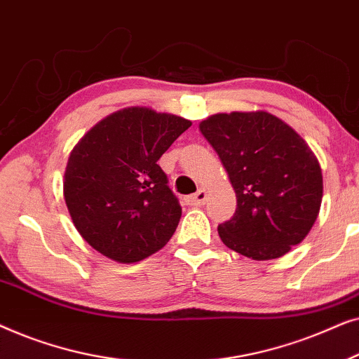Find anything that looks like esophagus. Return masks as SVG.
Here are the masks:
<instances>
[{"mask_svg": "<svg viewBox=\"0 0 359 359\" xmlns=\"http://www.w3.org/2000/svg\"><path fill=\"white\" fill-rule=\"evenodd\" d=\"M205 199H208V191L199 189L196 194L188 196V198H186V204H189V205H203L205 203Z\"/></svg>", "mask_w": 359, "mask_h": 359, "instance_id": "obj_1", "label": "esophagus"}]
</instances>
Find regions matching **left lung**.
Returning a JSON list of instances; mask_svg holds the SVG:
<instances>
[{
  "instance_id": "left-lung-1",
  "label": "left lung",
  "mask_w": 359,
  "mask_h": 359,
  "mask_svg": "<svg viewBox=\"0 0 359 359\" xmlns=\"http://www.w3.org/2000/svg\"><path fill=\"white\" fill-rule=\"evenodd\" d=\"M237 194L219 225L230 250L252 259L286 255L311 232L322 204L317 156L286 122L264 111L214 114L199 124Z\"/></svg>"
}]
</instances>
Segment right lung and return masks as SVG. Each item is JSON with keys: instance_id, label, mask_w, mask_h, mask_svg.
<instances>
[{"instance_id": "obj_1", "label": "right lung", "mask_w": 359, "mask_h": 359, "mask_svg": "<svg viewBox=\"0 0 359 359\" xmlns=\"http://www.w3.org/2000/svg\"><path fill=\"white\" fill-rule=\"evenodd\" d=\"M189 127L180 116L126 107L72 150L63 196L76 230L101 255L135 263L173 237L181 205L158 160Z\"/></svg>"}]
</instances>
